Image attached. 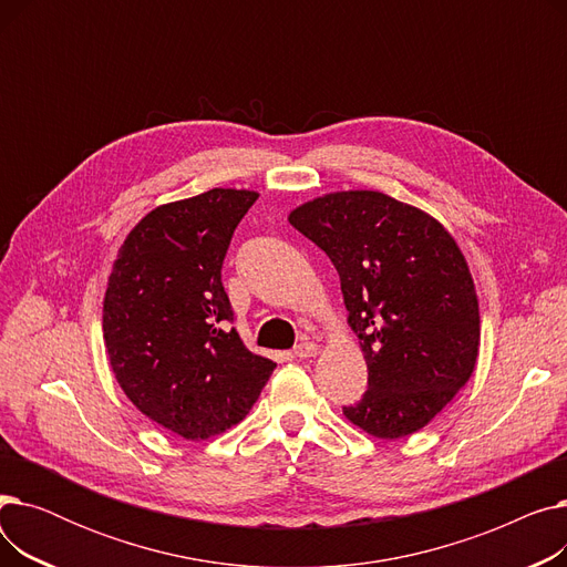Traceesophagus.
Returning a JSON list of instances; mask_svg holds the SVG:
<instances>
[{"label":"esophagus","mask_w":567,"mask_h":567,"mask_svg":"<svg viewBox=\"0 0 567 567\" xmlns=\"http://www.w3.org/2000/svg\"><path fill=\"white\" fill-rule=\"evenodd\" d=\"M293 355L296 359H312V355H317V344L310 340H303L293 347Z\"/></svg>","instance_id":"esophagus-1"}]
</instances>
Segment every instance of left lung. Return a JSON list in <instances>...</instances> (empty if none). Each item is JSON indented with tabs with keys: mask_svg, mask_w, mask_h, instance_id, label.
Segmentation results:
<instances>
[{
	"mask_svg": "<svg viewBox=\"0 0 567 567\" xmlns=\"http://www.w3.org/2000/svg\"><path fill=\"white\" fill-rule=\"evenodd\" d=\"M333 261L368 391L347 421L377 439L423 430L471 379L481 349L478 293L451 231L379 190H338L289 214Z\"/></svg>",
	"mask_w": 567,
	"mask_h": 567,
	"instance_id": "left-lung-1",
	"label": "left lung"
}]
</instances>
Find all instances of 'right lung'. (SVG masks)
Wrapping results in <instances>:
<instances>
[{"label": "right lung", "instance_id": "add662e5", "mask_svg": "<svg viewBox=\"0 0 567 567\" xmlns=\"http://www.w3.org/2000/svg\"><path fill=\"white\" fill-rule=\"evenodd\" d=\"M259 193L212 188L148 212L112 264L103 340L126 398L148 421L204 441L241 423L276 363L231 326L220 268Z\"/></svg>", "mask_w": 567, "mask_h": 567}]
</instances>
